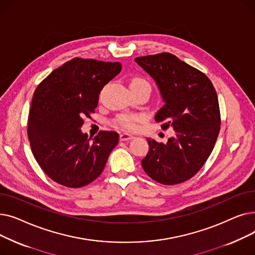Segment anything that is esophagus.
<instances>
[{
  "label": "esophagus",
  "mask_w": 255,
  "mask_h": 255,
  "mask_svg": "<svg viewBox=\"0 0 255 255\" xmlns=\"http://www.w3.org/2000/svg\"><path fill=\"white\" fill-rule=\"evenodd\" d=\"M133 137H134V136L129 134V133H126V132H123V133H121V134H120V139L122 140V141L130 140V139H132Z\"/></svg>",
  "instance_id": "34e87169"
}]
</instances>
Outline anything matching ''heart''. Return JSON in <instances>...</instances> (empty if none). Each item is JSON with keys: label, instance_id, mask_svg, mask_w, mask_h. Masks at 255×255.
<instances>
[{"label": "heart", "instance_id": "heart-1", "mask_svg": "<svg viewBox=\"0 0 255 255\" xmlns=\"http://www.w3.org/2000/svg\"><path fill=\"white\" fill-rule=\"evenodd\" d=\"M130 85H149L145 79L141 77H134L131 79ZM143 121V116L141 115H121L115 121V126L121 127L126 130H134L137 127V124Z\"/></svg>", "mask_w": 255, "mask_h": 255}]
</instances>
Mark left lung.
Returning <instances> with one entry per match:
<instances>
[{
    "label": "left lung",
    "instance_id": "left-lung-1",
    "mask_svg": "<svg viewBox=\"0 0 255 255\" xmlns=\"http://www.w3.org/2000/svg\"><path fill=\"white\" fill-rule=\"evenodd\" d=\"M135 62L153 77L164 102L155 121L175 130L166 143L146 138L150 149L142 168L158 183H183L203 167L217 140V93L205 73L169 52L138 57Z\"/></svg>",
    "mask_w": 255,
    "mask_h": 255
}]
</instances>
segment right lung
I'll list each match as a JSON object with an SVG mask.
<instances>
[{"instance_id": "obj_1", "label": "right lung", "mask_w": 255, "mask_h": 255, "mask_svg": "<svg viewBox=\"0 0 255 255\" xmlns=\"http://www.w3.org/2000/svg\"><path fill=\"white\" fill-rule=\"evenodd\" d=\"M121 69L119 62L74 58L38 85L28 136L36 161L52 181L80 188L101 175L119 134L100 131L92 139L80 127L95 112L103 87Z\"/></svg>"}]
</instances>
